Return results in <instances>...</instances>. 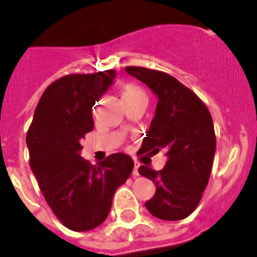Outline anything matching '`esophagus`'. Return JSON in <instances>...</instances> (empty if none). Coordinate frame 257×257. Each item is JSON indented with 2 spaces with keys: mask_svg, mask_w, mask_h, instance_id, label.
<instances>
[{
  "mask_svg": "<svg viewBox=\"0 0 257 257\" xmlns=\"http://www.w3.org/2000/svg\"><path fill=\"white\" fill-rule=\"evenodd\" d=\"M138 167H140V164L138 162H134V170H133V175L134 176H138Z\"/></svg>",
  "mask_w": 257,
  "mask_h": 257,
  "instance_id": "34e87169",
  "label": "esophagus"
}]
</instances>
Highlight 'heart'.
Instances as JSON below:
<instances>
[{
	"mask_svg": "<svg viewBox=\"0 0 257 257\" xmlns=\"http://www.w3.org/2000/svg\"><path fill=\"white\" fill-rule=\"evenodd\" d=\"M136 96H146L145 91L136 85H126L123 91V99H129V97H136Z\"/></svg>",
	"mask_w": 257,
	"mask_h": 257,
	"instance_id": "b5f03b06",
	"label": "heart"
}]
</instances>
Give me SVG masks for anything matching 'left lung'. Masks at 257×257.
Instances as JSON below:
<instances>
[{"instance_id": "left-lung-1", "label": "left lung", "mask_w": 257, "mask_h": 257, "mask_svg": "<svg viewBox=\"0 0 257 257\" xmlns=\"http://www.w3.org/2000/svg\"><path fill=\"white\" fill-rule=\"evenodd\" d=\"M125 72L157 97L143 152L164 148L169 157L161 171L138 169L156 185L146 208L160 219H184L198 207L212 171L215 134L210 112L190 88L165 72L143 67H125Z\"/></svg>"}]
</instances>
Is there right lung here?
<instances>
[{
	"mask_svg": "<svg viewBox=\"0 0 257 257\" xmlns=\"http://www.w3.org/2000/svg\"><path fill=\"white\" fill-rule=\"evenodd\" d=\"M116 72L69 74L47 87L26 136L30 167L53 213L67 228L86 232L107 218L116 189L134 162L114 153L92 166L81 156L93 129L92 106L114 83Z\"/></svg>",
	"mask_w": 257,
	"mask_h": 257,
	"instance_id": "right-lung-1",
	"label": "right lung"
}]
</instances>
